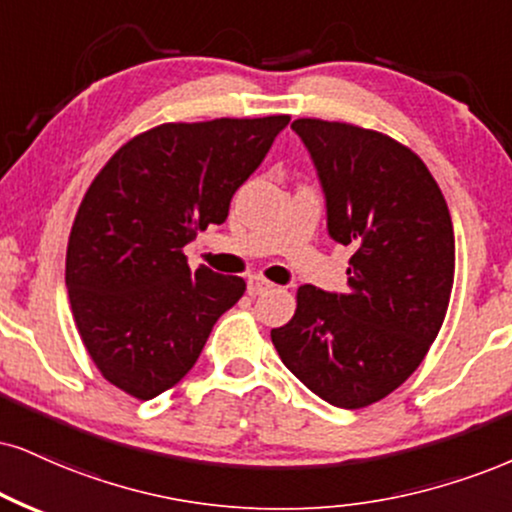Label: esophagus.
<instances>
[{
    "label": "esophagus",
    "instance_id": "esophagus-1",
    "mask_svg": "<svg viewBox=\"0 0 512 512\" xmlns=\"http://www.w3.org/2000/svg\"><path fill=\"white\" fill-rule=\"evenodd\" d=\"M273 287H275L273 282H268L266 277H261V275H251L249 280H246V292H249V296L266 294V292H270V289H273Z\"/></svg>",
    "mask_w": 512,
    "mask_h": 512
}]
</instances>
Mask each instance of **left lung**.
Returning <instances> with one entry per match:
<instances>
[{"label":"left lung","instance_id":"left-lung-1","mask_svg":"<svg viewBox=\"0 0 512 512\" xmlns=\"http://www.w3.org/2000/svg\"><path fill=\"white\" fill-rule=\"evenodd\" d=\"M327 199V230L351 246L346 292L304 285L270 332L282 363L339 408L384 399L418 370L444 325L456 239L430 168L384 132L296 118Z\"/></svg>","mask_w":512,"mask_h":512}]
</instances>
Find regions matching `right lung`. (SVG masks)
<instances>
[{
  "mask_svg": "<svg viewBox=\"0 0 512 512\" xmlns=\"http://www.w3.org/2000/svg\"><path fill=\"white\" fill-rule=\"evenodd\" d=\"M289 116L161 123L106 161L75 213L66 287L75 327L106 382L149 401L197 363L246 282L189 270L187 242L225 223L237 187Z\"/></svg>",
  "mask_w": 512,
  "mask_h": 512,
  "instance_id": "add662e5",
  "label": "right lung"
}]
</instances>
